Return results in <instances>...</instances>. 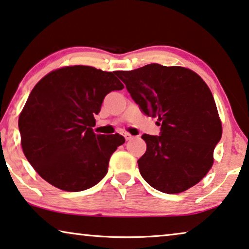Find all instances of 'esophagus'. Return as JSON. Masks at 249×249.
I'll use <instances>...</instances> for the list:
<instances>
[{
    "label": "esophagus",
    "instance_id": "esophagus-1",
    "mask_svg": "<svg viewBox=\"0 0 249 249\" xmlns=\"http://www.w3.org/2000/svg\"><path fill=\"white\" fill-rule=\"evenodd\" d=\"M122 135H123V136L125 137L126 141H129V140L133 139V136H132L131 134H129V133H127V132H123V133H122Z\"/></svg>",
    "mask_w": 249,
    "mask_h": 249
}]
</instances>
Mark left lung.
<instances>
[{"instance_id": "1", "label": "left lung", "mask_w": 249, "mask_h": 249, "mask_svg": "<svg viewBox=\"0 0 249 249\" xmlns=\"http://www.w3.org/2000/svg\"><path fill=\"white\" fill-rule=\"evenodd\" d=\"M116 75L142 112L161 125L159 136L142 135L146 152L137 164L143 179L169 195L200 182L213 164L222 134L216 103L202 78L183 67L159 64Z\"/></svg>"}]
</instances>
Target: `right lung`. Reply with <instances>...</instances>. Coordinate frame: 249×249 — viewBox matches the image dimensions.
<instances>
[{
    "instance_id": "add662e5",
    "label": "right lung",
    "mask_w": 249,
    "mask_h": 249,
    "mask_svg": "<svg viewBox=\"0 0 249 249\" xmlns=\"http://www.w3.org/2000/svg\"><path fill=\"white\" fill-rule=\"evenodd\" d=\"M117 71L69 66L44 76L18 117L25 158L40 177L69 192L94 187L108 170L122 135L95 134V115L108 92L124 85Z\"/></svg>"
}]
</instances>
